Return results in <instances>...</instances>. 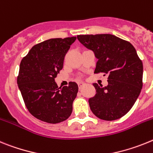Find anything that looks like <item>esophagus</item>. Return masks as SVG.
Wrapping results in <instances>:
<instances>
[{
  "mask_svg": "<svg viewBox=\"0 0 153 153\" xmlns=\"http://www.w3.org/2000/svg\"><path fill=\"white\" fill-rule=\"evenodd\" d=\"M84 85H85L84 82H78V87H79V88H82V86Z\"/></svg>",
  "mask_w": 153,
  "mask_h": 153,
  "instance_id": "esophagus-1",
  "label": "esophagus"
}]
</instances>
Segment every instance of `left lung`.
I'll return each instance as SVG.
<instances>
[{"mask_svg":"<svg viewBox=\"0 0 153 153\" xmlns=\"http://www.w3.org/2000/svg\"><path fill=\"white\" fill-rule=\"evenodd\" d=\"M77 38L98 59L94 72L108 75L107 86L93 83L96 94L88 99L91 111L103 120L120 119L132 108L143 88V65L136 50L130 42L113 34Z\"/></svg>","mask_w":153,"mask_h":153,"instance_id":"obj_1","label":"left lung"}]
</instances>
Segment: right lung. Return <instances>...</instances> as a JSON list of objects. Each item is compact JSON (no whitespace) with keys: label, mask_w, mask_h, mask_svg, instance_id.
Returning a JSON list of instances; mask_svg holds the SVG:
<instances>
[{"label":"right lung","mask_w":153,"mask_h":153,"mask_svg":"<svg viewBox=\"0 0 153 153\" xmlns=\"http://www.w3.org/2000/svg\"><path fill=\"white\" fill-rule=\"evenodd\" d=\"M76 37L51 38L35 45L20 64L18 85L25 105L33 116L56 124L68 119L78 85L58 88L55 78L63 68L65 54Z\"/></svg>","instance_id":"obj_1"}]
</instances>
